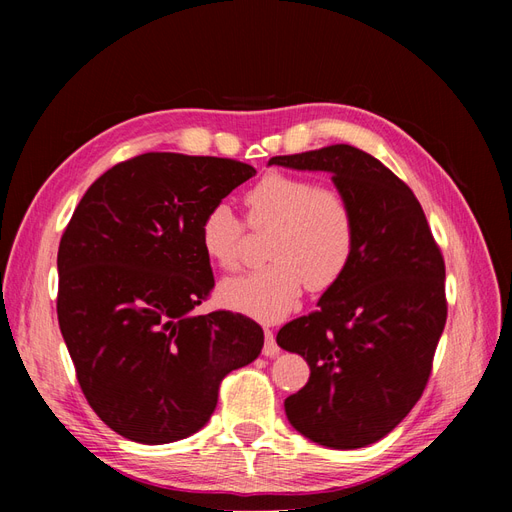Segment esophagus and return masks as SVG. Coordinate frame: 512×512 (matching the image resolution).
<instances>
[{
	"mask_svg": "<svg viewBox=\"0 0 512 512\" xmlns=\"http://www.w3.org/2000/svg\"><path fill=\"white\" fill-rule=\"evenodd\" d=\"M277 352H280V346L275 344L273 331L269 327H265V346H262V354H265V356H275Z\"/></svg>",
	"mask_w": 512,
	"mask_h": 512,
	"instance_id": "34e87169",
	"label": "esophagus"
}]
</instances>
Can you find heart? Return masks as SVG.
Listing matches in <instances>:
<instances>
[{"label": "heart", "mask_w": 512, "mask_h": 512, "mask_svg": "<svg viewBox=\"0 0 512 512\" xmlns=\"http://www.w3.org/2000/svg\"><path fill=\"white\" fill-rule=\"evenodd\" d=\"M247 224L273 228L271 265L230 277L220 301L232 312L277 320L297 307L307 286L324 292L342 282L354 250L356 220L348 200L307 177L269 173L245 192ZM245 224L226 203H215L200 220V245L215 265L232 271L241 262Z\"/></svg>", "instance_id": "1"}]
</instances>
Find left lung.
Wrapping results in <instances>:
<instances>
[{"mask_svg":"<svg viewBox=\"0 0 512 512\" xmlns=\"http://www.w3.org/2000/svg\"><path fill=\"white\" fill-rule=\"evenodd\" d=\"M269 164L327 170L356 220L342 282L277 344L309 365L286 397L290 425L329 448H361L393 431L421 399L446 324L444 258L414 192L352 145L275 156Z\"/></svg>","mask_w":512,"mask_h":512,"instance_id":"1","label":"left lung"}]
</instances>
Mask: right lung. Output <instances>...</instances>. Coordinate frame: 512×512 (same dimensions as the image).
I'll return each mask as SVG.
<instances>
[{"label":"right lung","instance_id":"right-lung-1","mask_svg":"<svg viewBox=\"0 0 512 512\" xmlns=\"http://www.w3.org/2000/svg\"><path fill=\"white\" fill-rule=\"evenodd\" d=\"M254 175L230 158L151 151L106 170L74 209L57 252L59 329L85 399L119 436H192L226 374L260 354L252 318L192 312L215 284L200 220Z\"/></svg>","mask_w":512,"mask_h":512}]
</instances>
